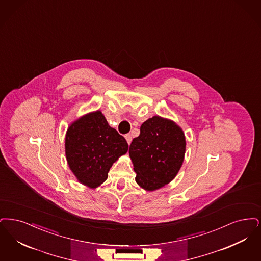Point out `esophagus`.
<instances>
[{"label":"esophagus","mask_w":261,"mask_h":261,"mask_svg":"<svg viewBox=\"0 0 261 261\" xmlns=\"http://www.w3.org/2000/svg\"><path fill=\"white\" fill-rule=\"evenodd\" d=\"M125 139H126V142L128 143V144H130V142H132V135L130 134H127V135H125Z\"/></svg>","instance_id":"obj_1"}]
</instances>
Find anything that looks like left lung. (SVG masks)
Instances as JSON below:
<instances>
[{"label": "left lung", "mask_w": 261, "mask_h": 261, "mask_svg": "<svg viewBox=\"0 0 261 261\" xmlns=\"http://www.w3.org/2000/svg\"><path fill=\"white\" fill-rule=\"evenodd\" d=\"M185 149V136L179 125L160 116L148 119L128 150L136 183L147 191L169 184L181 168Z\"/></svg>", "instance_id": "1"}]
</instances>
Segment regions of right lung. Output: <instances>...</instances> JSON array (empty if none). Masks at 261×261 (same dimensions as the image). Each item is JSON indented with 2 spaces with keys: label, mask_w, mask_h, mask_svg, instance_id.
<instances>
[{
  "label": "right lung",
  "mask_w": 261,
  "mask_h": 261,
  "mask_svg": "<svg viewBox=\"0 0 261 261\" xmlns=\"http://www.w3.org/2000/svg\"><path fill=\"white\" fill-rule=\"evenodd\" d=\"M125 137L108 125L101 111L86 114L69 125L65 155L78 181L90 188L100 186L114 163L127 152Z\"/></svg>",
  "instance_id": "right-lung-1"
}]
</instances>
